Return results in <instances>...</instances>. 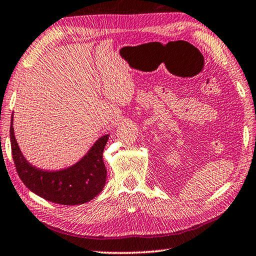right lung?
Returning a JSON list of instances; mask_svg holds the SVG:
<instances>
[{
	"instance_id": "obj_1",
	"label": "right lung",
	"mask_w": 256,
	"mask_h": 256,
	"mask_svg": "<svg viewBox=\"0 0 256 256\" xmlns=\"http://www.w3.org/2000/svg\"><path fill=\"white\" fill-rule=\"evenodd\" d=\"M108 136H101L90 152L72 168L48 172L36 168L25 160L16 141L12 120L10 126L12 158L20 180L38 196L62 205L84 204L92 200L104 189L107 170L102 152Z\"/></svg>"
}]
</instances>
